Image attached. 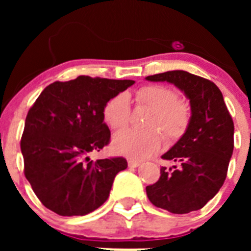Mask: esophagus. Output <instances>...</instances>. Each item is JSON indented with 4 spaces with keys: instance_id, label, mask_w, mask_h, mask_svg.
Wrapping results in <instances>:
<instances>
[{
    "instance_id": "1",
    "label": "esophagus",
    "mask_w": 251,
    "mask_h": 251,
    "mask_svg": "<svg viewBox=\"0 0 251 251\" xmlns=\"http://www.w3.org/2000/svg\"><path fill=\"white\" fill-rule=\"evenodd\" d=\"M141 165V163H139L138 161H136V159H128V167H130V168H136V167H138V166Z\"/></svg>"
}]
</instances>
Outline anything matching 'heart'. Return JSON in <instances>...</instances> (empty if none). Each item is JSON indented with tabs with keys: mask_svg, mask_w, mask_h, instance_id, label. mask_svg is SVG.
Returning a JSON list of instances; mask_svg holds the SVG:
<instances>
[{
	"mask_svg": "<svg viewBox=\"0 0 251 251\" xmlns=\"http://www.w3.org/2000/svg\"><path fill=\"white\" fill-rule=\"evenodd\" d=\"M133 99L137 105L148 106L153 110L146 123L148 129L124 130L117 134L113 139V148L117 153L132 158H146L163 143L160 129L170 141H176L186 133L191 121V110L185 101L178 100V95L174 89L163 85H145L134 92ZM103 117L113 130L127 127L130 121L127 95H115L106 101Z\"/></svg>",
	"mask_w": 251,
	"mask_h": 251,
	"instance_id": "heart-1",
	"label": "heart"
}]
</instances>
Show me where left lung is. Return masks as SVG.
Returning a JSON list of instances; mask_svg holds the SVG:
<instances>
[{
	"instance_id": "obj_1",
	"label": "left lung",
	"mask_w": 251,
	"mask_h": 251,
	"mask_svg": "<svg viewBox=\"0 0 251 251\" xmlns=\"http://www.w3.org/2000/svg\"><path fill=\"white\" fill-rule=\"evenodd\" d=\"M168 81L182 90L191 104V121L179 141L162 158L156 183L146 187L151 202L172 214L202 208L219 192L227 175L234 150V122L220 89L205 77L174 70L146 77Z\"/></svg>"
}]
</instances>
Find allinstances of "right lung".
<instances>
[{
    "label": "right lung",
    "mask_w": 251,
    "mask_h": 251,
    "mask_svg": "<svg viewBox=\"0 0 251 251\" xmlns=\"http://www.w3.org/2000/svg\"><path fill=\"white\" fill-rule=\"evenodd\" d=\"M80 75L46 86L31 106L21 137L24 172L41 203L61 216H83L103 205L123 157L92 161L110 142L106 101L133 85Z\"/></svg>",
    "instance_id": "add662e5"
}]
</instances>
